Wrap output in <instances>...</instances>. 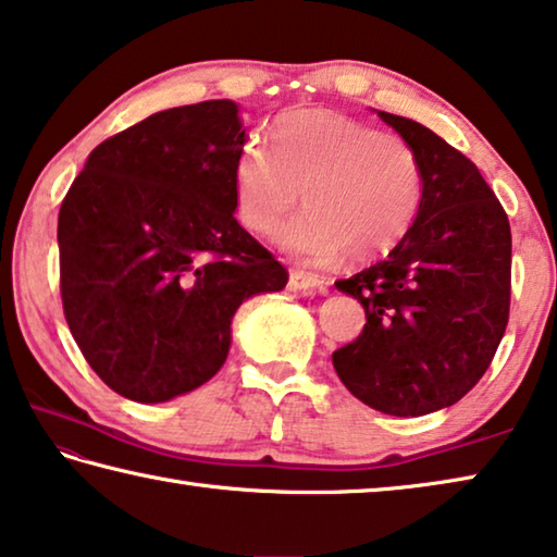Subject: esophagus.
<instances>
[{
	"label": "esophagus",
	"instance_id": "obj_1",
	"mask_svg": "<svg viewBox=\"0 0 557 557\" xmlns=\"http://www.w3.org/2000/svg\"><path fill=\"white\" fill-rule=\"evenodd\" d=\"M289 289L295 292H324V280L305 270H289Z\"/></svg>",
	"mask_w": 557,
	"mask_h": 557
}]
</instances>
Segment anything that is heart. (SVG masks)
Returning <instances> with one entry per match:
<instances>
[{
    "label": "heart",
    "mask_w": 557,
    "mask_h": 557,
    "mask_svg": "<svg viewBox=\"0 0 557 557\" xmlns=\"http://www.w3.org/2000/svg\"><path fill=\"white\" fill-rule=\"evenodd\" d=\"M422 164L410 143L329 110H295L270 127V149L235 159V211L245 228L272 233L289 256L326 265L348 252L373 260L393 250L418 219Z\"/></svg>",
    "instance_id": "1"
}]
</instances>
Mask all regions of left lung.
Here are the masks:
<instances>
[{"label": "left lung", "mask_w": 557, "mask_h": 557, "mask_svg": "<svg viewBox=\"0 0 557 557\" xmlns=\"http://www.w3.org/2000/svg\"><path fill=\"white\" fill-rule=\"evenodd\" d=\"M422 164V203L381 262L338 280L366 309L363 332L334 351L358 400L395 418L449 408L502 344L511 305V225L474 162L420 122L381 112Z\"/></svg>", "instance_id": "obj_1"}]
</instances>
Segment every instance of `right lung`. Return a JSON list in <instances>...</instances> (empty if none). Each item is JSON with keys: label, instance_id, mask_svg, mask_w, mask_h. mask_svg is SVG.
Here are the masks:
<instances>
[{"label": "right lung", "instance_id": "add662e5", "mask_svg": "<svg viewBox=\"0 0 557 557\" xmlns=\"http://www.w3.org/2000/svg\"><path fill=\"white\" fill-rule=\"evenodd\" d=\"M245 137L233 100L154 112L92 149L65 194V322L122 398L166 403L211 381L238 307L287 285V270L235 221Z\"/></svg>", "mask_w": 557, "mask_h": 557}]
</instances>
